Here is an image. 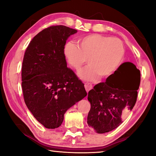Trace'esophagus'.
<instances>
[{"instance_id":"34e87169","label":"esophagus","mask_w":156,"mask_h":156,"mask_svg":"<svg viewBox=\"0 0 156 156\" xmlns=\"http://www.w3.org/2000/svg\"><path fill=\"white\" fill-rule=\"evenodd\" d=\"M85 88L87 92H88L92 88V85L90 84L89 83H85Z\"/></svg>"}]
</instances>
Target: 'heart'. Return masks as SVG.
I'll return each instance as SVG.
<instances>
[{
  "label": "heart",
  "instance_id": "1",
  "mask_svg": "<svg viewBox=\"0 0 156 156\" xmlns=\"http://www.w3.org/2000/svg\"><path fill=\"white\" fill-rule=\"evenodd\" d=\"M78 45L71 42L65 45L64 55L71 68L78 71L87 62L89 65L79 71L83 80L92 81L98 76L104 78L113 74L123 59L125 49L117 38L101 34H90L80 38Z\"/></svg>",
  "mask_w": 156,
  "mask_h": 156
}]
</instances>
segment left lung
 Listing matches in <instances>:
<instances>
[{
  "label": "left lung",
  "instance_id": "left-lung-1",
  "mask_svg": "<svg viewBox=\"0 0 156 156\" xmlns=\"http://www.w3.org/2000/svg\"><path fill=\"white\" fill-rule=\"evenodd\" d=\"M140 79V71L132 63L125 62L105 82L95 85L88 92L89 127L102 134L119 126L136 103Z\"/></svg>",
  "mask_w": 156,
  "mask_h": 156
}]
</instances>
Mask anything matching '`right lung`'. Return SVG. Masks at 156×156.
<instances>
[{
  "label": "right lung",
  "instance_id": "add662e5",
  "mask_svg": "<svg viewBox=\"0 0 156 156\" xmlns=\"http://www.w3.org/2000/svg\"><path fill=\"white\" fill-rule=\"evenodd\" d=\"M77 30L63 25L46 28L35 36L25 51L22 87L25 104L48 129L59 127L64 113L86 97L84 84L67 67L64 45Z\"/></svg>",
  "mask_w": 156,
  "mask_h": 156
}]
</instances>
